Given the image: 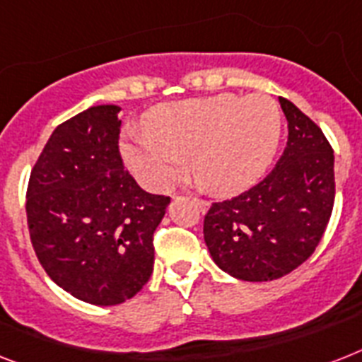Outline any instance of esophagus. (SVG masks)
<instances>
[{
	"label": "esophagus",
	"instance_id": "1",
	"mask_svg": "<svg viewBox=\"0 0 362 362\" xmlns=\"http://www.w3.org/2000/svg\"><path fill=\"white\" fill-rule=\"evenodd\" d=\"M193 202H195L197 208H199V210H201L202 214H206L208 208H210V202L204 201V199H199V197H195V199H193Z\"/></svg>",
	"mask_w": 362,
	"mask_h": 362
}]
</instances>
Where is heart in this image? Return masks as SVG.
Here are the masks:
<instances>
[{"label":"heart","instance_id":"heart-1","mask_svg":"<svg viewBox=\"0 0 362 362\" xmlns=\"http://www.w3.org/2000/svg\"><path fill=\"white\" fill-rule=\"evenodd\" d=\"M146 134L128 135L122 152L151 189L173 186L184 161L199 186L232 195L262 178L279 151L283 111L267 95L230 93L161 104L146 115Z\"/></svg>","mask_w":362,"mask_h":362}]
</instances>
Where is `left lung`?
Returning a JSON list of instances; mask_svg holds the SVG:
<instances>
[{
	"mask_svg": "<svg viewBox=\"0 0 362 362\" xmlns=\"http://www.w3.org/2000/svg\"><path fill=\"white\" fill-rule=\"evenodd\" d=\"M288 143L269 175L242 195L214 202L204 242L223 272L262 283L307 260L324 236L334 204V156L320 126L286 98Z\"/></svg>",
	"mask_w": 362,
	"mask_h": 362,
	"instance_id": "1",
	"label": "left lung"
}]
</instances>
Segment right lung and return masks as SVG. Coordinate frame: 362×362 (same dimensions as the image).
<instances>
[{
  "label": "right lung",
  "mask_w": 362,
  "mask_h": 362,
  "mask_svg": "<svg viewBox=\"0 0 362 362\" xmlns=\"http://www.w3.org/2000/svg\"><path fill=\"white\" fill-rule=\"evenodd\" d=\"M119 105L59 124L28 186V225L44 272L85 303L134 298L154 267L152 236L171 199L137 186L119 152Z\"/></svg>",
  "instance_id": "add662e5"
}]
</instances>
